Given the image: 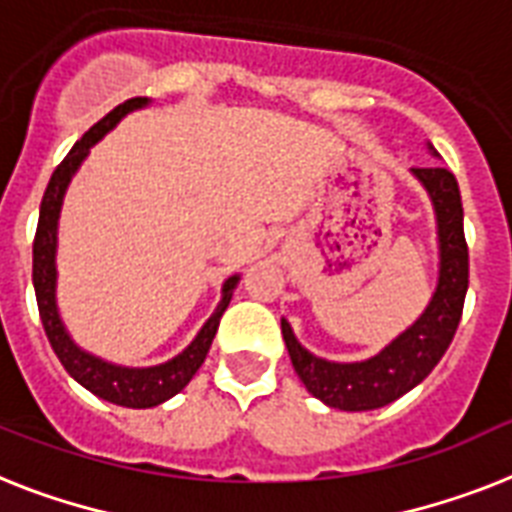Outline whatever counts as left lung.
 I'll list each match as a JSON object with an SVG mask.
<instances>
[{
	"instance_id": "left-lung-1",
	"label": "left lung",
	"mask_w": 512,
	"mask_h": 512,
	"mask_svg": "<svg viewBox=\"0 0 512 512\" xmlns=\"http://www.w3.org/2000/svg\"><path fill=\"white\" fill-rule=\"evenodd\" d=\"M431 155L436 149L426 144ZM426 189L436 218V244H439V276L429 305L415 323L394 336L384 350L357 363H334L313 355L297 342L292 326L281 318L286 350L307 392L323 405L363 413L400 400L402 394L421 384L434 371V365L450 347L463 315L468 292V244L463 234V202L458 181L442 165L410 170Z\"/></svg>"
}]
</instances>
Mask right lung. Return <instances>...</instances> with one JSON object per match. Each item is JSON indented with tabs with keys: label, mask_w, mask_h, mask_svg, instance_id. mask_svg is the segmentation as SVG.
Instances as JSON below:
<instances>
[{
	"label": "right lung",
	"mask_w": 512,
	"mask_h": 512,
	"mask_svg": "<svg viewBox=\"0 0 512 512\" xmlns=\"http://www.w3.org/2000/svg\"><path fill=\"white\" fill-rule=\"evenodd\" d=\"M149 102L152 99L147 97L126 99L123 105L107 112L97 126H91L81 141H76V147L70 149L68 157L57 165V170L49 178V186L44 191V199H41L39 228H36V239H33V289H36L41 323H44V331H47L54 355L60 357L62 368L76 378L83 389L97 394L99 400L123 407H155L160 402L170 400L173 394H178L189 384L191 376L199 371V365L205 363L220 318L226 313L228 302L234 297L236 284L242 278L236 273V276H228L223 281L215 313L207 318L205 326L199 328V334L194 336V342L181 355H176L168 363L149 365V368H126V365L107 363L102 357L81 350L73 342V336L68 334L65 323H62L60 310H57V228H60V210L65 191H68L70 181H73V176L81 168V162L89 157L91 147L102 136L110 134L112 128L126 118L128 112L141 110Z\"/></svg>",
	"instance_id": "1"
}]
</instances>
